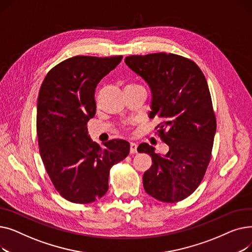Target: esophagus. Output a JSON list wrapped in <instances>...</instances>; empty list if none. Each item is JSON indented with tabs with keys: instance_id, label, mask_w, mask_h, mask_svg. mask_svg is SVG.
<instances>
[{
	"instance_id": "esophagus-1",
	"label": "esophagus",
	"mask_w": 252,
	"mask_h": 252,
	"mask_svg": "<svg viewBox=\"0 0 252 252\" xmlns=\"http://www.w3.org/2000/svg\"><path fill=\"white\" fill-rule=\"evenodd\" d=\"M137 144L136 143H133L131 142L130 144H129V153L130 154H135V153H137Z\"/></svg>"
}]
</instances>
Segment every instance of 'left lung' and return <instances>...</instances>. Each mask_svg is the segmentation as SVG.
<instances>
[{"label":"left lung","instance_id":"left-lung-1","mask_svg":"<svg viewBox=\"0 0 252 252\" xmlns=\"http://www.w3.org/2000/svg\"><path fill=\"white\" fill-rule=\"evenodd\" d=\"M125 62L151 88L150 117L161 121L156 134L169 148L160 156L149 144L139 145L153 162L144 173V189L162 202L182 201L200 185L213 151L217 118L206 78L194 61L171 53L127 56Z\"/></svg>","mask_w":252,"mask_h":252}]
</instances>
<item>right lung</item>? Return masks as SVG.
Wrapping results in <instances>:
<instances>
[{
	"mask_svg": "<svg viewBox=\"0 0 252 252\" xmlns=\"http://www.w3.org/2000/svg\"><path fill=\"white\" fill-rule=\"evenodd\" d=\"M123 56H74L54 66L38 92L36 134L43 163L56 191L77 204L94 202L108 190L111 167L128 155L129 144L101 147L88 135L96 113L95 91Z\"/></svg>",
	"mask_w": 252,
	"mask_h": 252,
	"instance_id": "right-lung-1",
	"label": "right lung"
}]
</instances>
